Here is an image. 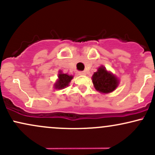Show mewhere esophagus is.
Listing matches in <instances>:
<instances>
[{
    "mask_svg": "<svg viewBox=\"0 0 155 155\" xmlns=\"http://www.w3.org/2000/svg\"><path fill=\"white\" fill-rule=\"evenodd\" d=\"M79 75H85L86 74V71H79Z\"/></svg>",
    "mask_w": 155,
    "mask_h": 155,
    "instance_id": "1",
    "label": "esophagus"
}]
</instances>
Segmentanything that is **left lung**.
Segmentation results:
<instances>
[{
    "mask_svg": "<svg viewBox=\"0 0 155 155\" xmlns=\"http://www.w3.org/2000/svg\"><path fill=\"white\" fill-rule=\"evenodd\" d=\"M92 83L97 91L101 93H109L118 87L119 79L104 66L98 68L92 77Z\"/></svg>",
    "mask_w": 155,
    "mask_h": 155,
    "instance_id": "8db88e82",
    "label": "left lung"
}]
</instances>
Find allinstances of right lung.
Segmentation results:
<instances>
[{
  "mask_svg": "<svg viewBox=\"0 0 155 155\" xmlns=\"http://www.w3.org/2000/svg\"><path fill=\"white\" fill-rule=\"evenodd\" d=\"M73 77H74L73 76L68 75L67 74H63L62 71H60L58 74V81L54 84V88L61 90V89L66 87L69 85V83L71 82Z\"/></svg>",
  "mask_w": 155,
  "mask_h": 155,
  "instance_id": "obj_1",
  "label": "right lung"
}]
</instances>
